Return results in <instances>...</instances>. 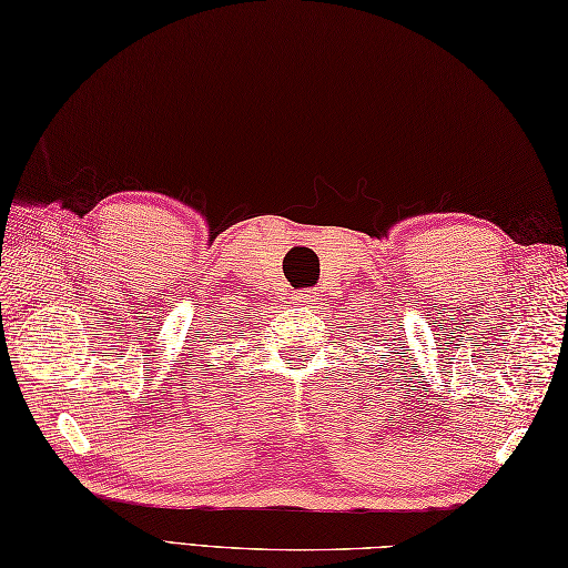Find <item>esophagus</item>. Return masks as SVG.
<instances>
[{
    "label": "esophagus",
    "mask_w": 568,
    "mask_h": 568,
    "mask_svg": "<svg viewBox=\"0 0 568 568\" xmlns=\"http://www.w3.org/2000/svg\"><path fill=\"white\" fill-rule=\"evenodd\" d=\"M297 300L302 302V305H312V302H314V295L310 293V290H302V293L297 295Z\"/></svg>",
    "instance_id": "34e87169"
}]
</instances>
